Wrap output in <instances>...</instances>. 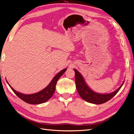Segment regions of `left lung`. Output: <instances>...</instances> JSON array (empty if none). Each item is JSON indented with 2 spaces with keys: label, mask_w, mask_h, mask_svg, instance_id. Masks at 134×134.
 <instances>
[{
  "label": "left lung",
  "mask_w": 134,
  "mask_h": 134,
  "mask_svg": "<svg viewBox=\"0 0 134 134\" xmlns=\"http://www.w3.org/2000/svg\"><path fill=\"white\" fill-rule=\"evenodd\" d=\"M74 70L75 71L76 88L79 96L87 102L93 104H99L107 102L117 94L124 83V82L121 86L114 92L108 94H99L92 91L88 86L83 77L78 70L75 69H74Z\"/></svg>",
  "instance_id": "1"
}]
</instances>
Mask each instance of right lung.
Returning a JSON list of instances; mask_svg holds the SVG:
<instances>
[{"label":"right lung","mask_w":134,"mask_h":134,"mask_svg":"<svg viewBox=\"0 0 134 134\" xmlns=\"http://www.w3.org/2000/svg\"><path fill=\"white\" fill-rule=\"evenodd\" d=\"M67 69L65 68L64 69L60 71L59 72L56 74L54 78L52 79L51 82L50 83V84L48 86L44 88L43 90L42 91H40L36 93H34V94H22L19 92H18L14 90V89L12 88L9 83L8 84L10 88L14 92L15 94L17 95L19 98H21L23 101H25L26 103L29 104H41L43 103L44 102H46L48 99H50L52 95L54 94V93L55 91L56 85V83H57L58 80L60 78L65 71Z\"/></svg>","instance_id":"right-lung-1"}]
</instances>
